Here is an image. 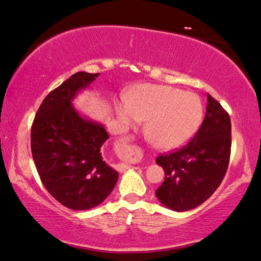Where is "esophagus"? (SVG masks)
<instances>
[{
	"mask_svg": "<svg viewBox=\"0 0 261 261\" xmlns=\"http://www.w3.org/2000/svg\"><path fill=\"white\" fill-rule=\"evenodd\" d=\"M130 138H127V137H125V141H129ZM132 166L131 165H126V164H122L120 165V168H119V171L120 172H124V171H126V170H129V169H131Z\"/></svg>",
	"mask_w": 261,
	"mask_h": 261,
	"instance_id": "34e87169",
	"label": "esophagus"
}]
</instances>
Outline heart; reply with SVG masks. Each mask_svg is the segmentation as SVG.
<instances>
[{"label": "heart", "mask_w": 261, "mask_h": 261, "mask_svg": "<svg viewBox=\"0 0 261 261\" xmlns=\"http://www.w3.org/2000/svg\"><path fill=\"white\" fill-rule=\"evenodd\" d=\"M120 122L137 125L146 120L147 137L155 146L170 150L185 144L204 118L200 97L192 91L163 84H144L117 107Z\"/></svg>", "instance_id": "heart-1"}]
</instances>
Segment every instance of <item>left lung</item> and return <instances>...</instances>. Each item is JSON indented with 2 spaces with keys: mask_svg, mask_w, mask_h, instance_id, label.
<instances>
[{
  "mask_svg": "<svg viewBox=\"0 0 261 261\" xmlns=\"http://www.w3.org/2000/svg\"><path fill=\"white\" fill-rule=\"evenodd\" d=\"M231 119L207 93L206 115L186 145L158 155L165 179L155 191L161 203L173 211L192 210L215 193L223 181L231 154Z\"/></svg>",
  "mask_w": 261,
  "mask_h": 261,
  "instance_id": "1",
  "label": "left lung"
}]
</instances>
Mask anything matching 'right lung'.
I'll use <instances>...</instances> for the list:
<instances>
[{"mask_svg": "<svg viewBox=\"0 0 261 261\" xmlns=\"http://www.w3.org/2000/svg\"><path fill=\"white\" fill-rule=\"evenodd\" d=\"M98 75L76 72L49 92L31 126V153L41 180L58 203L71 210L99 205L118 179L100 152L108 132L102 124L82 117L71 104Z\"/></svg>", "mask_w": 261, "mask_h": 261, "instance_id": "add662e5", "label": "right lung"}]
</instances>
